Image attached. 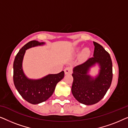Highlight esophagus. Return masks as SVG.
<instances>
[{
  "label": "esophagus",
  "mask_w": 128,
  "mask_h": 128,
  "mask_svg": "<svg viewBox=\"0 0 128 128\" xmlns=\"http://www.w3.org/2000/svg\"><path fill=\"white\" fill-rule=\"evenodd\" d=\"M64 73H65L66 74H71V73H72V68L70 67H66L65 69H64Z\"/></svg>",
  "instance_id": "1"
}]
</instances>
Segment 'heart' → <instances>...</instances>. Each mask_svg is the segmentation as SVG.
Segmentation results:
<instances>
[{"label": "heart", "instance_id": "heart-1", "mask_svg": "<svg viewBox=\"0 0 128 128\" xmlns=\"http://www.w3.org/2000/svg\"><path fill=\"white\" fill-rule=\"evenodd\" d=\"M90 54V50L88 48H84L83 50L82 53V55L83 57H86Z\"/></svg>", "mask_w": 128, "mask_h": 128}]
</instances>
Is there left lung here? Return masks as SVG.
<instances>
[{
	"instance_id": "obj_1",
	"label": "left lung",
	"mask_w": 128,
	"mask_h": 128,
	"mask_svg": "<svg viewBox=\"0 0 128 128\" xmlns=\"http://www.w3.org/2000/svg\"><path fill=\"white\" fill-rule=\"evenodd\" d=\"M94 56L73 69L72 92L78 102L92 105L99 102L107 92L112 80V63L109 53L102 46L93 41ZM96 62L100 66L99 76L95 79L87 74L89 69Z\"/></svg>"
}]
</instances>
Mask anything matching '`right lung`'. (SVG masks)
I'll list each match as a JSON object with an SVG mask.
<instances>
[{"mask_svg":"<svg viewBox=\"0 0 128 128\" xmlns=\"http://www.w3.org/2000/svg\"><path fill=\"white\" fill-rule=\"evenodd\" d=\"M44 42L31 41L22 47L16 56L13 63V82L16 88L23 98L32 104L44 102L52 95L57 83L64 78V71L49 74L40 80L26 78L22 69V61L26 50L31 47L43 45Z\"/></svg>","mask_w":128,"mask_h":128,"instance_id":"add662e5","label":"right lung"}]
</instances>
